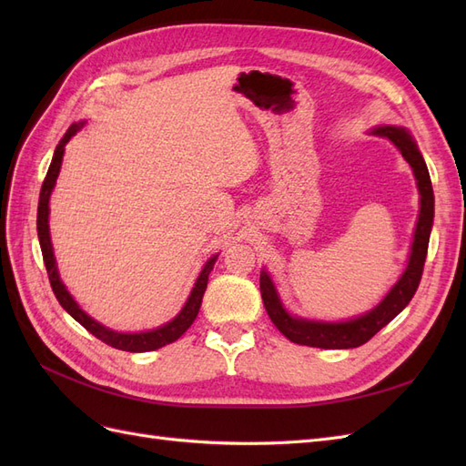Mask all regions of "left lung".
Returning <instances> with one entry per match:
<instances>
[{"mask_svg": "<svg viewBox=\"0 0 466 466\" xmlns=\"http://www.w3.org/2000/svg\"><path fill=\"white\" fill-rule=\"evenodd\" d=\"M377 136H385L390 142L397 146L402 153L406 163L412 167L414 177L418 180L420 190V218L414 233V243L410 260H408V268L404 270L399 284L394 286L387 298L380 301L373 311L368 315L358 317L354 320L346 322H315V320H303L295 319L286 313V309L281 307L278 293L274 289V284L270 276L266 272L260 274V293L262 301L266 307L268 317L272 319L276 329L284 334L288 340L303 346L313 348H324V350H344V348H358L383 329L397 317L402 309L410 303L414 293L420 286L421 272H424L426 255H428V243H430V231L433 223V190L431 180L424 157L418 151L412 136L404 128H397V126H380V128L373 130Z\"/></svg>", "mask_w": 466, "mask_h": 466, "instance_id": "1", "label": "left lung"}]
</instances>
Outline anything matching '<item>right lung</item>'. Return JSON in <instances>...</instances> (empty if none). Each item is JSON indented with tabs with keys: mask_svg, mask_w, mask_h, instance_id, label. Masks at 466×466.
Listing matches in <instances>:
<instances>
[{
	"mask_svg": "<svg viewBox=\"0 0 466 466\" xmlns=\"http://www.w3.org/2000/svg\"><path fill=\"white\" fill-rule=\"evenodd\" d=\"M79 128H81V124H72V126H69L64 139L58 144V147H56L52 163H50V168H48V173H46V178H45V182H42L40 198H38L36 229H38V241H40V248H42V258H45V266H46L52 291L56 295V299L60 301V305L66 309V311L72 315L81 324V327H86L93 336H96L101 342H105V344H108L112 348H116V350H124V351H151V350L163 348L167 344L178 340V338L190 329V324L194 322L196 315H198V311H200L202 298H204V291H206V286H208V276H209L211 270H214V264H216L218 257L209 258L208 264L204 266V270L200 272L198 279H196V286H194V289L190 293V298H188L187 305L182 307V311L178 313V317H175L171 322L165 324V327H161L157 330L139 332V334H122V332H115V330L105 329L103 324L95 322L91 317H87L86 313H83L81 309L77 307V303L72 299V295L67 293V289L64 288V284L60 281L58 270H56L54 252H52V243H50V231H48V200H50V192H52V188L56 185V178H58V173H60V165H62V157H64V147L69 142V137H72Z\"/></svg>",
	"mask_w": 466,
	"mask_h": 466,
	"instance_id": "add662e5",
	"label": "right lung"
}]
</instances>
